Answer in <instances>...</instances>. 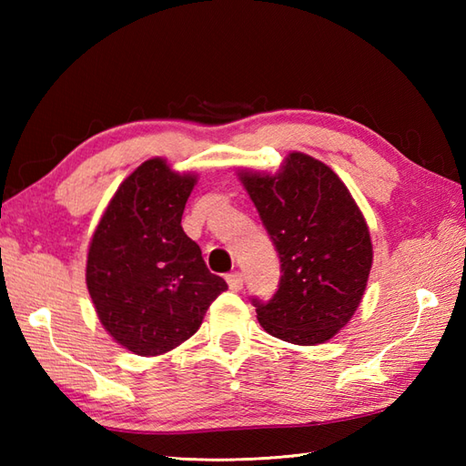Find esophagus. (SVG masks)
<instances>
[{
  "instance_id": "esophagus-1",
  "label": "esophagus",
  "mask_w": 466,
  "mask_h": 466,
  "mask_svg": "<svg viewBox=\"0 0 466 466\" xmlns=\"http://www.w3.org/2000/svg\"><path fill=\"white\" fill-rule=\"evenodd\" d=\"M226 282H228V286H230V290H234V292L242 290V286H244V279H242L240 272H230V274H228L226 276Z\"/></svg>"
}]
</instances>
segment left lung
Returning a JSON list of instances; mask_svg holds the SVG:
<instances>
[{
    "label": "left lung",
    "mask_w": 466,
    "mask_h": 466,
    "mask_svg": "<svg viewBox=\"0 0 466 466\" xmlns=\"http://www.w3.org/2000/svg\"><path fill=\"white\" fill-rule=\"evenodd\" d=\"M260 220L280 258L279 290L252 296L258 322L276 339L326 342L359 309L372 266V244L349 187L329 166L292 152L276 176L244 172Z\"/></svg>",
    "instance_id": "obj_1"
}]
</instances>
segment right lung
<instances>
[{"label": "right lung", "mask_w": 466, "mask_h": 466, "mask_svg": "<svg viewBox=\"0 0 466 466\" xmlns=\"http://www.w3.org/2000/svg\"><path fill=\"white\" fill-rule=\"evenodd\" d=\"M194 184L196 176L174 174L160 157L147 160L117 187L94 232L87 290L104 329L136 354L190 339L228 289L182 230Z\"/></svg>", "instance_id": "right-lung-1"}]
</instances>
